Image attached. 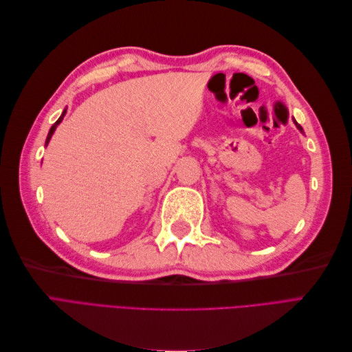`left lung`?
I'll return each mask as SVG.
<instances>
[{"label":"left lung","instance_id":"1","mask_svg":"<svg viewBox=\"0 0 352 352\" xmlns=\"http://www.w3.org/2000/svg\"><path fill=\"white\" fill-rule=\"evenodd\" d=\"M292 120H294V123H295V126H296V129H298V131H300L301 133H304V131H302V127H301L300 124H298V123H296V120H295V119H292Z\"/></svg>","mask_w":352,"mask_h":352}]
</instances>
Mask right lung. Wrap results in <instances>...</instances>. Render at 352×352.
<instances>
[{"mask_svg":"<svg viewBox=\"0 0 352 352\" xmlns=\"http://www.w3.org/2000/svg\"><path fill=\"white\" fill-rule=\"evenodd\" d=\"M66 113H67V109H65L63 110V113H61V116L58 117V120L51 126V129H50V132H48V136H47V141H45V146L48 145V142H50V140L52 138V135H54V132H56V129H57V126L63 122V119H65V116H66Z\"/></svg>","mask_w":352,"mask_h":352,"instance_id":"right-lung-1","label":"right lung"}]
</instances>
